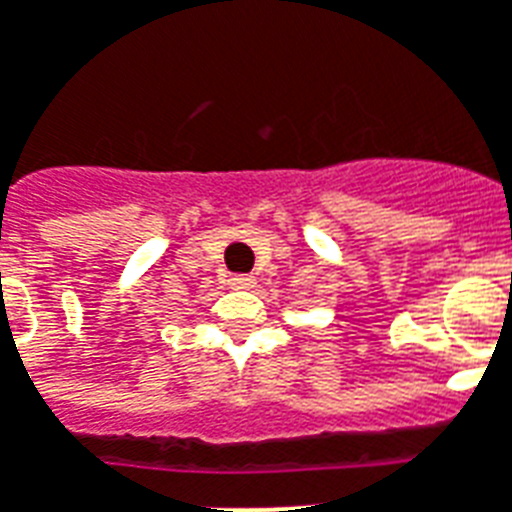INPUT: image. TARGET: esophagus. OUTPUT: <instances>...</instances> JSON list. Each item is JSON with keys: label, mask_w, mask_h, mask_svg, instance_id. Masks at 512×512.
<instances>
[{"label": "esophagus", "mask_w": 512, "mask_h": 512, "mask_svg": "<svg viewBox=\"0 0 512 512\" xmlns=\"http://www.w3.org/2000/svg\"><path fill=\"white\" fill-rule=\"evenodd\" d=\"M227 282H230L232 287H243V290H246V287H253L256 280H253L251 274H230V280Z\"/></svg>", "instance_id": "1"}]
</instances>
